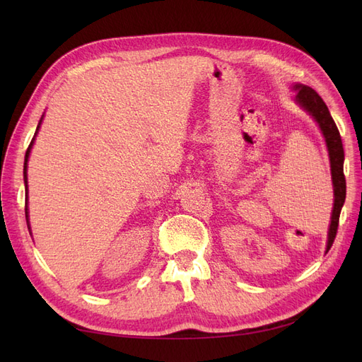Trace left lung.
Here are the masks:
<instances>
[{"mask_svg":"<svg viewBox=\"0 0 362 362\" xmlns=\"http://www.w3.org/2000/svg\"><path fill=\"white\" fill-rule=\"evenodd\" d=\"M296 101L300 104L306 112L311 113V116L317 120V124L320 125L322 133L325 136L327 151H329V158H331V173H332V184H334V210L331 217V226H329V234H327V250L331 249L337 229L339 222V213H341V208L346 199V178H344V170H343V163H344V149H343V141L341 136H339V131L334 122V119L327 110L325 101L319 96L314 89L308 86H296Z\"/></svg>","mask_w":362,"mask_h":362,"instance_id":"8db88e82","label":"left lung"}]
</instances>
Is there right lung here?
<instances>
[{
	"mask_svg": "<svg viewBox=\"0 0 362 362\" xmlns=\"http://www.w3.org/2000/svg\"><path fill=\"white\" fill-rule=\"evenodd\" d=\"M39 125H40V122H39ZM39 125H37V129H39ZM37 129H36V133H37ZM33 141H35V137H33L31 144H30V146H28V149L25 152V161H24V182H25V189H27V161H28V156H30V151H31V146H33ZM25 217H27V222H28V208H27V205H25Z\"/></svg>",
	"mask_w": 362,
	"mask_h": 362,
	"instance_id": "obj_1",
	"label": "right lung"
}]
</instances>
